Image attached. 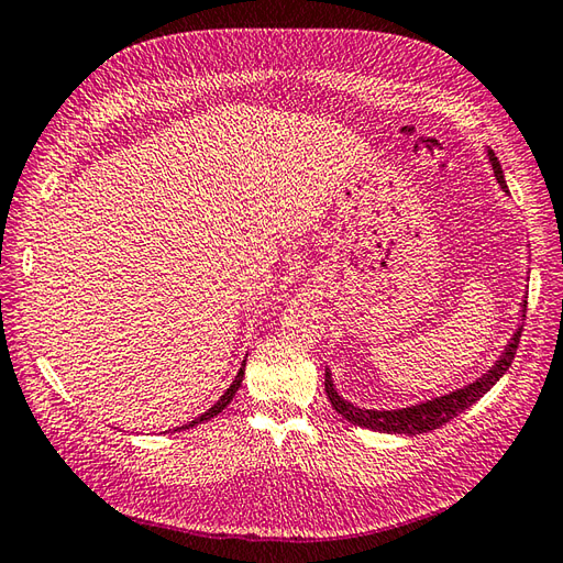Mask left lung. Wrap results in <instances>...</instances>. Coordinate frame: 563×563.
Returning <instances> with one entry per match:
<instances>
[{"label":"left lung","mask_w":563,"mask_h":563,"mask_svg":"<svg viewBox=\"0 0 563 563\" xmlns=\"http://www.w3.org/2000/svg\"><path fill=\"white\" fill-rule=\"evenodd\" d=\"M487 155H489V163H492L496 181H499L501 189L508 191L499 158H496L494 151H487ZM520 307H522V319H526L528 299H522ZM520 333H522V325H518V331L514 333L511 341H508L506 350L501 352V357L496 360V364L485 376L477 378V382H473V384L459 388V390H453V394H449V396L431 398L427 402L410 405V408H402V410H364V408H357V405H352V402H347V400L338 396L329 369H325V382H323L325 396H329L333 410L338 415H343L347 422L357 424V427H367V429H374V431H386V434H424V431L439 429L446 422H451L453 417H459L463 410H467L470 405L477 402L496 382H499V378L508 372V367H511V362L516 357Z\"/></svg>","instance_id":"obj_1"}]
</instances>
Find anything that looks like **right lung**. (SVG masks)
I'll return each instance as SVG.
<instances>
[{"instance_id": "1", "label": "right lung", "mask_w": 563, "mask_h": 563, "mask_svg": "<svg viewBox=\"0 0 563 563\" xmlns=\"http://www.w3.org/2000/svg\"><path fill=\"white\" fill-rule=\"evenodd\" d=\"M246 362V360H244ZM242 378H244V364L240 367V372H238V376H234V382L230 384V388L225 390V394L220 396V400L213 405V408H208L201 417H196V420H191L189 424H181V427H177V429H189V427H196V424H201V422H206V420H211V417H216L218 412H222L230 405V400L234 398V394H238V388L242 386ZM175 429V431H177Z\"/></svg>"}]
</instances>
